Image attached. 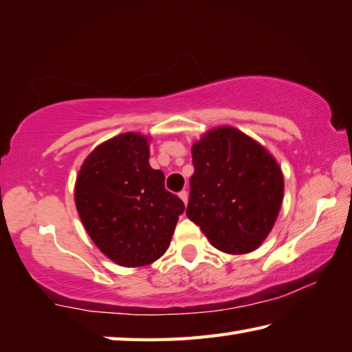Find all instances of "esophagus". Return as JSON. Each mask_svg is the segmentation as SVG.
Instances as JSON below:
<instances>
[{
  "label": "esophagus",
  "mask_w": 352,
  "mask_h": 352,
  "mask_svg": "<svg viewBox=\"0 0 352 352\" xmlns=\"http://www.w3.org/2000/svg\"><path fill=\"white\" fill-rule=\"evenodd\" d=\"M178 195H180V199L183 200V204H184V205H186V204H188V199H189V195H188V192H186V190H182V192H180V194H178Z\"/></svg>",
  "instance_id": "esophagus-1"
}]
</instances>
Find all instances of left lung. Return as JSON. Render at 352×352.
I'll return each instance as SVG.
<instances>
[{
	"label": "left lung",
	"instance_id": "1",
	"mask_svg": "<svg viewBox=\"0 0 352 352\" xmlns=\"http://www.w3.org/2000/svg\"><path fill=\"white\" fill-rule=\"evenodd\" d=\"M190 152L186 216L220 252H253L269 236L283 205L284 177L275 157L231 126L208 130Z\"/></svg>",
	"mask_w": 352,
	"mask_h": 352
}]
</instances>
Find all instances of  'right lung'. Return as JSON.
I'll return each instance as SVG.
<instances>
[{"label":"right lung","instance_id":"right-lung-1","mask_svg":"<svg viewBox=\"0 0 352 352\" xmlns=\"http://www.w3.org/2000/svg\"><path fill=\"white\" fill-rule=\"evenodd\" d=\"M151 136L127 132L99 144L77 175L74 200L88 236L107 258L142 267L162 258L184 204L148 164Z\"/></svg>","mask_w":352,"mask_h":352}]
</instances>
